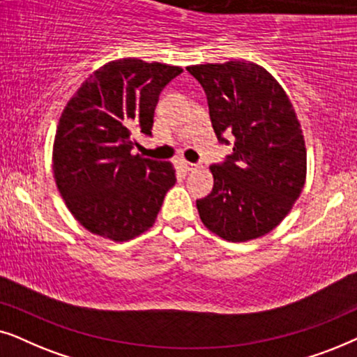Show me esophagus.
I'll list each match as a JSON object with an SVG mask.
<instances>
[{
    "instance_id": "1",
    "label": "esophagus",
    "mask_w": 357,
    "mask_h": 357,
    "mask_svg": "<svg viewBox=\"0 0 357 357\" xmlns=\"http://www.w3.org/2000/svg\"><path fill=\"white\" fill-rule=\"evenodd\" d=\"M181 168H183L184 171H194V169L199 168V165H194V163H191V161L181 160Z\"/></svg>"
}]
</instances>
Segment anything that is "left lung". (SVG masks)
<instances>
[{
    "mask_svg": "<svg viewBox=\"0 0 357 357\" xmlns=\"http://www.w3.org/2000/svg\"><path fill=\"white\" fill-rule=\"evenodd\" d=\"M207 94L213 132L234 153L211 166L213 189L197 201L212 234L241 243L269 234L291 212L307 176L297 114L278 79L245 60L188 66Z\"/></svg>",
    "mask_w": 357,
    "mask_h": 357,
    "instance_id": "obj_1",
    "label": "left lung"
}]
</instances>
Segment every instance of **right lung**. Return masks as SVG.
Wrapping results in <instances>:
<instances>
[{
  "instance_id": "right-lung-1",
  "label": "right lung",
  "mask_w": 357,
  "mask_h": 357,
  "mask_svg": "<svg viewBox=\"0 0 357 357\" xmlns=\"http://www.w3.org/2000/svg\"><path fill=\"white\" fill-rule=\"evenodd\" d=\"M181 71L158 61L112 60L66 102L52 168L71 215L91 234L129 241L153 227L176 169L130 151L135 132L151 135L161 89Z\"/></svg>"
}]
</instances>
